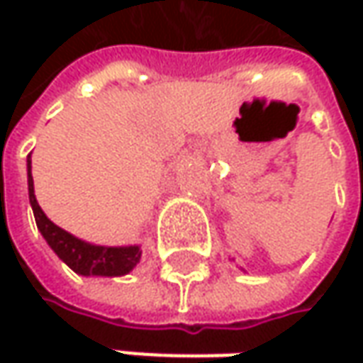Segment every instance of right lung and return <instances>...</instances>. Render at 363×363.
I'll list each match as a JSON object with an SVG mask.
<instances>
[{
    "label": "right lung",
    "instance_id": "obj_1",
    "mask_svg": "<svg viewBox=\"0 0 363 363\" xmlns=\"http://www.w3.org/2000/svg\"><path fill=\"white\" fill-rule=\"evenodd\" d=\"M28 191L34 210L35 224L50 248L64 260L70 269L82 277H121L135 269L141 258L139 246H96L80 240L70 232L62 230L50 220L38 206L32 179V160L28 155Z\"/></svg>",
    "mask_w": 363,
    "mask_h": 363
}]
</instances>
